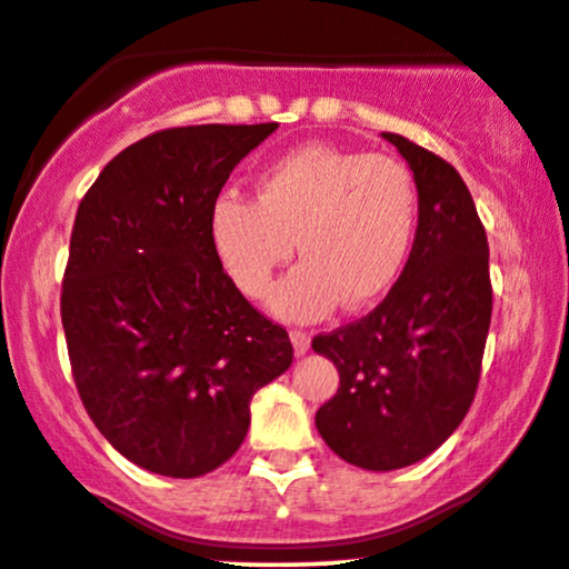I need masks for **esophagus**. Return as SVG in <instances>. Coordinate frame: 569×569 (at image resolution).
I'll return each instance as SVG.
<instances>
[{
  "instance_id": "1",
  "label": "esophagus",
  "mask_w": 569,
  "mask_h": 569,
  "mask_svg": "<svg viewBox=\"0 0 569 569\" xmlns=\"http://www.w3.org/2000/svg\"><path fill=\"white\" fill-rule=\"evenodd\" d=\"M309 341H312V338H309L305 330H291V343H293V351H297V357L307 355Z\"/></svg>"
}]
</instances>
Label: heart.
Segmentation results:
<instances>
[{
	"label": "heart",
	"instance_id": "1",
	"mask_svg": "<svg viewBox=\"0 0 569 569\" xmlns=\"http://www.w3.org/2000/svg\"><path fill=\"white\" fill-rule=\"evenodd\" d=\"M417 226V186L405 162L307 143L257 178L254 201L222 193L210 236L241 293H268L280 264H297L270 293V312L312 322L338 301L365 307L397 283Z\"/></svg>",
	"mask_w": 569,
	"mask_h": 569
}]
</instances>
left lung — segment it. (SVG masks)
I'll list each match as a JSON object with an SVG mask.
<instances>
[{"label":"left lung","mask_w":569,"mask_h":569,"mask_svg":"<svg viewBox=\"0 0 569 569\" xmlns=\"http://www.w3.org/2000/svg\"><path fill=\"white\" fill-rule=\"evenodd\" d=\"M383 139L415 176L412 251L368 318L312 341L341 378L315 415L318 433L372 472L420 462L455 433L476 399L491 326L486 228L465 181L405 136Z\"/></svg>","instance_id":"8db88e82"}]
</instances>
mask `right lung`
Here are the masks:
<instances>
[{"instance_id": "1", "label": "right lung", "mask_w": 569, "mask_h": 569, "mask_svg": "<svg viewBox=\"0 0 569 569\" xmlns=\"http://www.w3.org/2000/svg\"><path fill=\"white\" fill-rule=\"evenodd\" d=\"M278 123L186 126L131 143L86 191L62 328L86 412L133 465L199 478L249 430V401L293 347L243 299L212 247L231 170Z\"/></svg>"}]
</instances>
